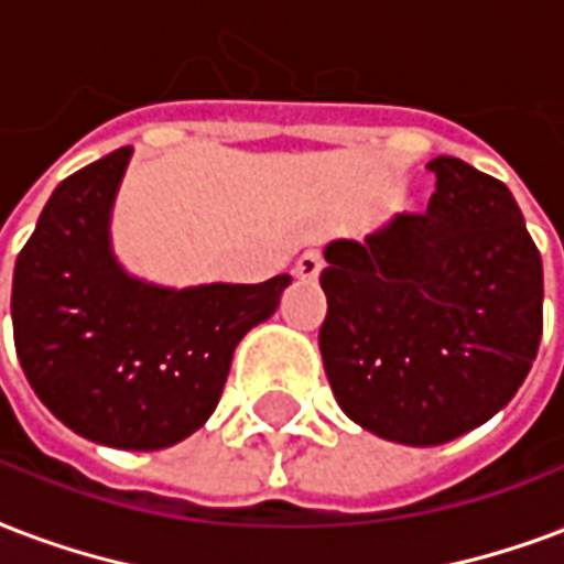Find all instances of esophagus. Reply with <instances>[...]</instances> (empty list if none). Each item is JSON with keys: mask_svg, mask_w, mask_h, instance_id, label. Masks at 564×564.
Instances as JSON below:
<instances>
[{"mask_svg": "<svg viewBox=\"0 0 564 564\" xmlns=\"http://www.w3.org/2000/svg\"><path fill=\"white\" fill-rule=\"evenodd\" d=\"M319 273H322V254L310 248V251H304V254L297 258V263H294V275H297V279H306V282H313Z\"/></svg>", "mask_w": 564, "mask_h": 564, "instance_id": "34e87169", "label": "esophagus"}]
</instances>
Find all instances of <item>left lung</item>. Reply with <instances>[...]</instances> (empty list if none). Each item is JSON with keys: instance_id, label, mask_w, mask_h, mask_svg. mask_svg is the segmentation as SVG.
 <instances>
[{"instance_id": "1", "label": "left lung", "mask_w": 564, "mask_h": 564, "mask_svg": "<svg viewBox=\"0 0 564 564\" xmlns=\"http://www.w3.org/2000/svg\"><path fill=\"white\" fill-rule=\"evenodd\" d=\"M426 215L325 245V375L349 421L430 448L491 421L531 371L543 263L507 184L464 159L426 162Z\"/></svg>"}]
</instances>
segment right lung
<instances>
[{
  "instance_id": "1",
  "label": "right lung",
  "mask_w": 564,
  "mask_h": 564,
  "mask_svg": "<svg viewBox=\"0 0 564 564\" xmlns=\"http://www.w3.org/2000/svg\"><path fill=\"white\" fill-rule=\"evenodd\" d=\"M131 153L57 184L14 263L11 322L23 375L57 421L97 445L159 452L212 417L239 340L273 316L291 275L169 289L128 273L110 220Z\"/></svg>"
}]
</instances>
